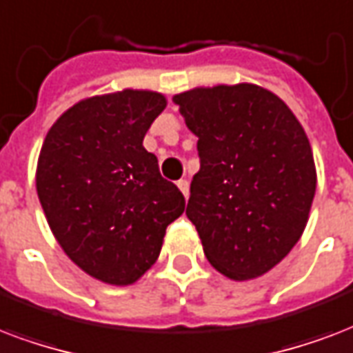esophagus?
Segmentation results:
<instances>
[{
    "instance_id": "esophagus-1",
    "label": "esophagus",
    "mask_w": 353,
    "mask_h": 353,
    "mask_svg": "<svg viewBox=\"0 0 353 353\" xmlns=\"http://www.w3.org/2000/svg\"><path fill=\"white\" fill-rule=\"evenodd\" d=\"M179 190L182 191V195L188 196V193H190V184H188V180H179Z\"/></svg>"
}]
</instances>
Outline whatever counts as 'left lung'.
<instances>
[{
  "instance_id": "obj_1",
  "label": "left lung",
  "mask_w": 353,
  "mask_h": 353,
  "mask_svg": "<svg viewBox=\"0 0 353 353\" xmlns=\"http://www.w3.org/2000/svg\"><path fill=\"white\" fill-rule=\"evenodd\" d=\"M195 134L201 169L188 219L210 263L236 281L263 276L299 243L316 169L291 108L258 84H217L173 97Z\"/></svg>"
}]
</instances>
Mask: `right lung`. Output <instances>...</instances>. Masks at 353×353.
<instances>
[{"label": "right lung", "mask_w": 353, "mask_h": 353, "mask_svg": "<svg viewBox=\"0 0 353 353\" xmlns=\"http://www.w3.org/2000/svg\"><path fill=\"white\" fill-rule=\"evenodd\" d=\"M168 106L151 90H123L75 103L49 128L37 193L65 256L92 278L132 285L151 269L163 236L184 214V195L143 147Z\"/></svg>", "instance_id": "obj_1"}]
</instances>
